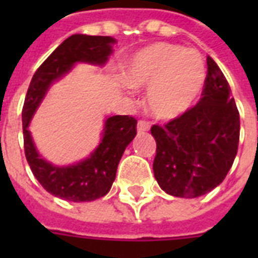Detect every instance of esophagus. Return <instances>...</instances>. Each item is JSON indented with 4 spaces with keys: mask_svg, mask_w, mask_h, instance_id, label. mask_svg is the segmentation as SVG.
Segmentation results:
<instances>
[{
    "mask_svg": "<svg viewBox=\"0 0 258 258\" xmlns=\"http://www.w3.org/2000/svg\"><path fill=\"white\" fill-rule=\"evenodd\" d=\"M149 128H151V123H149V121H146V120H140V121H138V125H137L138 133H145V131H148Z\"/></svg>",
    "mask_w": 258,
    "mask_h": 258,
    "instance_id": "34e87169",
    "label": "esophagus"
}]
</instances>
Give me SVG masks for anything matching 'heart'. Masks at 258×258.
I'll list each match as a JSON object with an SVG mask.
<instances>
[{"label":"heart","instance_id":"heart-1","mask_svg":"<svg viewBox=\"0 0 258 258\" xmlns=\"http://www.w3.org/2000/svg\"><path fill=\"white\" fill-rule=\"evenodd\" d=\"M124 76L131 87H148L146 103L157 118H175L189 109L206 83V62L196 49L156 42L128 59Z\"/></svg>","mask_w":258,"mask_h":258}]
</instances>
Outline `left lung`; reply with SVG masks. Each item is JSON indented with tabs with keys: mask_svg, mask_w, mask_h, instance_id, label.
I'll return each instance as SVG.
<instances>
[{
	"mask_svg": "<svg viewBox=\"0 0 258 258\" xmlns=\"http://www.w3.org/2000/svg\"><path fill=\"white\" fill-rule=\"evenodd\" d=\"M240 120L225 76L207 56L202 98L164 125H152L156 140L155 178L166 194L198 198L221 184L236 156Z\"/></svg>",
	"mask_w": 258,
	"mask_h": 258,
	"instance_id": "obj_1",
	"label": "left lung"
}]
</instances>
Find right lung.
I'll return each mask as SVG.
<instances>
[{
	"instance_id": "add662e5",
	"label": "right lung",
	"mask_w": 258,
	"mask_h": 258,
	"mask_svg": "<svg viewBox=\"0 0 258 258\" xmlns=\"http://www.w3.org/2000/svg\"><path fill=\"white\" fill-rule=\"evenodd\" d=\"M114 42L112 37L84 34L69 37L37 69L26 94L22 110L26 159L42 188L60 199L91 202L110 190L118 162L127 145L137 135V120L133 116L107 117L99 146L90 157L68 167H58L41 159L27 127L53 81L70 72L77 62L103 64L112 53Z\"/></svg>"
}]
</instances>
